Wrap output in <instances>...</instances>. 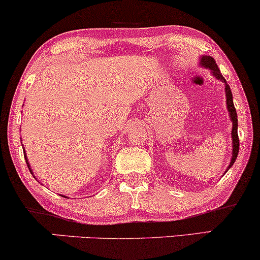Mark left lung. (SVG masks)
<instances>
[{
	"instance_id": "obj_1",
	"label": "left lung",
	"mask_w": 260,
	"mask_h": 260,
	"mask_svg": "<svg viewBox=\"0 0 260 260\" xmlns=\"http://www.w3.org/2000/svg\"><path fill=\"white\" fill-rule=\"evenodd\" d=\"M200 65L206 67V69L210 70L212 72V75L216 77L217 79L222 81L224 84H225V96H226V108H228L229 114H230V119L233 121V130H232V137H233V156H232V161L226 169V171L232 168L235 162L236 158H238L239 154V148H240V141H239V135H238V114H236V110L234 107V102H233V94L232 90H230V86L226 83L225 78L222 76L220 73L218 66H217L216 60L213 59L212 56H207V55H203L200 57ZM225 171V172H226Z\"/></svg>"
}]
</instances>
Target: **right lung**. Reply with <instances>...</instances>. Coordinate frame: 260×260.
Wrapping results in <instances>:
<instances>
[{
    "label": "right lung",
    "mask_w": 260,
    "mask_h": 260,
    "mask_svg": "<svg viewBox=\"0 0 260 260\" xmlns=\"http://www.w3.org/2000/svg\"><path fill=\"white\" fill-rule=\"evenodd\" d=\"M24 156H25V160H26V164H27V168H28V170H30V172L32 174V170H31V166H30V164H28V161H27V158H26V154H24ZM65 198V197H63Z\"/></svg>",
    "instance_id": "1"
}]
</instances>
